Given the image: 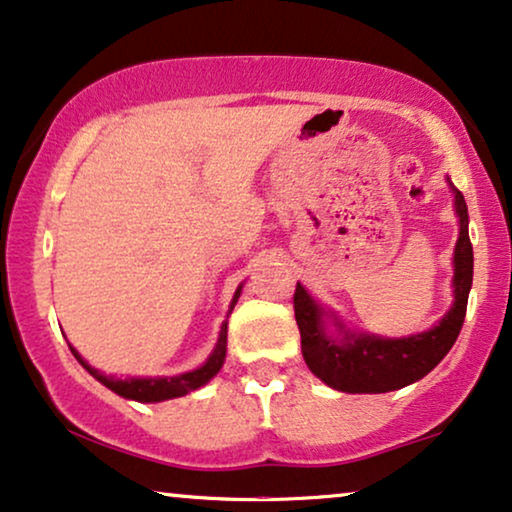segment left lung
<instances>
[{
  "instance_id": "left-lung-1",
  "label": "left lung",
  "mask_w": 512,
  "mask_h": 512,
  "mask_svg": "<svg viewBox=\"0 0 512 512\" xmlns=\"http://www.w3.org/2000/svg\"><path fill=\"white\" fill-rule=\"evenodd\" d=\"M459 215V241L454 248V304L433 330L407 339H379L349 335L342 342L325 335L323 311L297 283L295 318L302 335V353L309 370L327 386L344 393H386L426 377L452 349L466 318L468 292L473 283V245L468 236V208L454 189Z\"/></svg>"
}]
</instances>
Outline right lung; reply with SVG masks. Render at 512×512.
<instances>
[{
    "label": "right lung",
    "instance_id": "add662e5",
    "mask_svg": "<svg viewBox=\"0 0 512 512\" xmlns=\"http://www.w3.org/2000/svg\"><path fill=\"white\" fill-rule=\"evenodd\" d=\"M238 295H241V290H236V297H234V302H231V309H234ZM70 349H72V346H70ZM72 353H74V358H77L79 363L84 365L86 370L100 381V384L112 388L114 393L124 395V398L138 400V403H159V400L180 398V395H187L189 391H196V388L208 384V381L213 379L217 372H220V367L224 363V356H227V323H222L220 339H217L215 351L210 353L206 365H201L199 370H194V372H185V374H180V377H170V379H145V377H142V379H135V377L114 379V377H105L102 372L93 370V367L88 365L77 351L72 349Z\"/></svg>",
    "mask_w": 512,
    "mask_h": 512
}]
</instances>
